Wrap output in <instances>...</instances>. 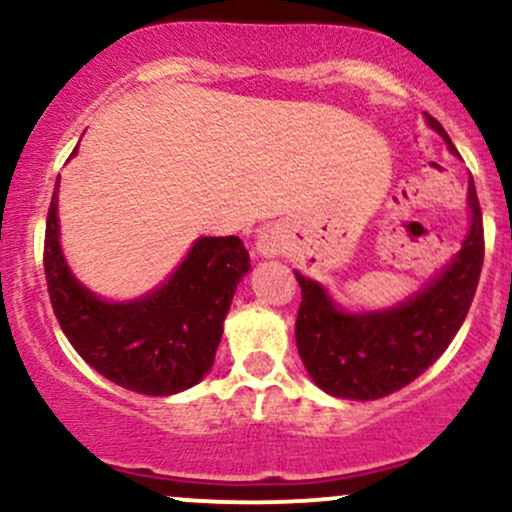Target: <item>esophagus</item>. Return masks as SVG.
<instances>
[{
	"instance_id": "esophagus-1",
	"label": "esophagus",
	"mask_w": 512,
	"mask_h": 512,
	"mask_svg": "<svg viewBox=\"0 0 512 512\" xmlns=\"http://www.w3.org/2000/svg\"><path fill=\"white\" fill-rule=\"evenodd\" d=\"M256 246H258V254L271 256V254H276V251H278V239L271 232H263L261 236H258Z\"/></svg>"
}]
</instances>
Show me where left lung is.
Returning a JSON list of instances; mask_svg holds the SVG:
<instances>
[{
    "instance_id": "left-lung-1",
    "label": "left lung",
    "mask_w": 512,
    "mask_h": 512,
    "mask_svg": "<svg viewBox=\"0 0 512 512\" xmlns=\"http://www.w3.org/2000/svg\"><path fill=\"white\" fill-rule=\"evenodd\" d=\"M427 122L456 153L442 124L430 114ZM469 207L471 232L454 261L420 295L393 310L346 315L320 283L295 273L302 288L295 339L317 386L337 398L376 400L408 386L444 354L466 320L483 266V219L474 178Z\"/></svg>"
}]
</instances>
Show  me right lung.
Segmentation results:
<instances>
[{
    "mask_svg": "<svg viewBox=\"0 0 512 512\" xmlns=\"http://www.w3.org/2000/svg\"><path fill=\"white\" fill-rule=\"evenodd\" d=\"M43 268L60 329L87 364L134 393L173 395L200 383L212 368L236 283L249 271V251L239 236H202L156 293L119 305L104 302L82 288L60 254L56 183Z\"/></svg>",
    "mask_w": 512,
    "mask_h": 512,
    "instance_id": "1",
    "label": "right lung"
}]
</instances>
